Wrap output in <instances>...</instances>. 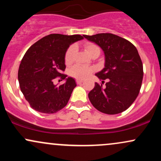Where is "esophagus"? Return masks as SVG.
Instances as JSON below:
<instances>
[{
    "mask_svg": "<svg viewBox=\"0 0 161 161\" xmlns=\"http://www.w3.org/2000/svg\"><path fill=\"white\" fill-rule=\"evenodd\" d=\"M82 82H83L82 80H79V79H77V80H76V83H77V84H78V85L82 84Z\"/></svg>",
    "mask_w": 161,
    "mask_h": 161,
    "instance_id": "34e87169",
    "label": "esophagus"
}]
</instances>
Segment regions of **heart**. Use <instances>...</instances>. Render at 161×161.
Returning <instances> with one entry per match:
<instances>
[{
	"mask_svg": "<svg viewBox=\"0 0 161 161\" xmlns=\"http://www.w3.org/2000/svg\"><path fill=\"white\" fill-rule=\"evenodd\" d=\"M85 50L88 54L91 56L93 53L95 51H100L99 47L95 44L92 43H86L85 45ZM75 51H76V47L75 45H71L69 47V48L66 50L65 53V63L66 64L69 65V64H72L74 59V55ZM95 69L92 67H85V66L76 65L73 66L70 70V75L73 77L78 79H85L92 74V73L95 72Z\"/></svg>",
	"mask_w": 161,
	"mask_h": 161,
	"instance_id": "obj_1",
	"label": "heart"
}]
</instances>
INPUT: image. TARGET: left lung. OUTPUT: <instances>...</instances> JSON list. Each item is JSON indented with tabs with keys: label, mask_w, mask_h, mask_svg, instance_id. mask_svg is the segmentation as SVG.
<instances>
[{
	"label": "left lung",
	"mask_w": 161,
	"mask_h": 161,
	"mask_svg": "<svg viewBox=\"0 0 161 161\" xmlns=\"http://www.w3.org/2000/svg\"><path fill=\"white\" fill-rule=\"evenodd\" d=\"M104 51V68L95 74L105 87L95 83L88 98L95 108L107 114L125 111L136 99L143 79V65L136 47L128 40L111 33L84 36Z\"/></svg>",
	"instance_id": "obj_1"
}]
</instances>
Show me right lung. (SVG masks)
Here are the masks:
<instances>
[{"label":"right lung","mask_w":161,"mask_h":161,"mask_svg":"<svg viewBox=\"0 0 161 161\" xmlns=\"http://www.w3.org/2000/svg\"><path fill=\"white\" fill-rule=\"evenodd\" d=\"M80 35L51 34L31 46L22 59L18 80L31 108L43 114H54L67 104L76 84L74 79L63 74L65 53L70 45L83 39ZM60 76L66 82L59 86L53 79Z\"/></svg>","instance_id":"right-lung-1"}]
</instances>
